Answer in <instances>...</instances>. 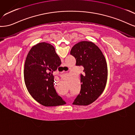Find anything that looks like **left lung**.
I'll list each match as a JSON object with an SVG mask.
<instances>
[{
  "mask_svg": "<svg viewBox=\"0 0 135 135\" xmlns=\"http://www.w3.org/2000/svg\"><path fill=\"white\" fill-rule=\"evenodd\" d=\"M70 54L75 58L76 66L83 68L80 75L81 90L73 104L89 105L96 100L105 88L108 77L105 58L96 45L86 41L74 45Z\"/></svg>",
  "mask_w": 135,
  "mask_h": 135,
  "instance_id": "1",
  "label": "left lung"
}]
</instances>
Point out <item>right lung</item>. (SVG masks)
<instances>
[{
    "label": "right lung",
    "mask_w": 135,
    "mask_h": 135,
    "mask_svg": "<svg viewBox=\"0 0 135 135\" xmlns=\"http://www.w3.org/2000/svg\"><path fill=\"white\" fill-rule=\"evenodd\" d=\"M61 64L54 47L48 43L34 45L26 59L24 68L25 84L33 98L45 107L66 104L54 87L53 72Z\"/></svg>",
    "instance_id": "obj_1"
}]
</instances>
